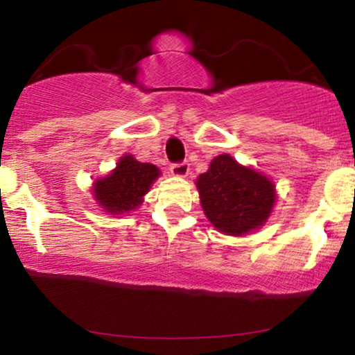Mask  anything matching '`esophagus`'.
<instances>
[{"instance_id": "obj_1", "label": "esophagus", "mask_w": 355, "mask_h": 355, "mask_svg": "<svg viewBox=\"0 0 355 355\" xmlns=\"http://www.w3.org/2000/svg\"><path fill=\"white\" fill-rule=\"evenodd\" d=\"M189 173V163L182 161V163H176V164H171V174L178 178H184Z\"/></svg>"}]
</instances>
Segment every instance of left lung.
I'll return each instance as SVG.
<instances>
[{"label":"left lung","mask_w":355,"mask_h":355,"mask_svg":"<svg viewBox=\"0 0 355 355\" xmlns=\"http://www.w3.org/2000/svg\"><path fill=\"white\" fill-rule=\"evenodd\" d=\"M205 217L218 232L243 235L260 229L275 205V186L255 169L229 155L214 157L207 173L196 181Z\"/></svg>","instance_id":"obj_1"}]
</instances>
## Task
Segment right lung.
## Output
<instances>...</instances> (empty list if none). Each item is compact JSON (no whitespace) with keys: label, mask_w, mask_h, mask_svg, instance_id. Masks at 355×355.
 <instances>
[{"label":"right lung","mask_w":355,"mask_h":355,"mask_svg":"<svg viewBox=\"0 0 355 355\" xmlns=\"http://www.w3.org/2000/svg\"><path fill=\"white\" fill-rule=\"evenodd\" d=\"M159 176L155 164L139 163L131 155L120 157L116 168L108 176L94 182V198L108 214H125L143 202V196L150 191Z\"/></svg>","instance_id":"obj_1"}]
</instances>
